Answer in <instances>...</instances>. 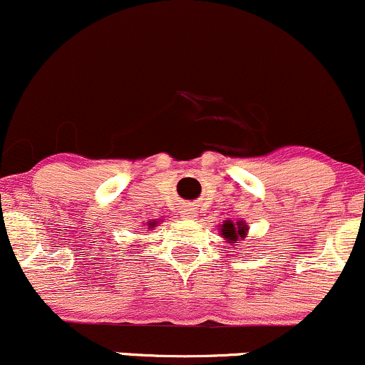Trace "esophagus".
I'll use <instances>...</instances> for the list:
<instances>
[{
  "mask_svg": "<svg viewBox=\"0 0 365 365\" xmlns=\"http://www.w3.org/2000/svg\"><path fill=\"white\" fill-rule=\"evenodd\" d=\"M182 217L183 218H195L197 217V210L192 208V206H185V208L182 210Z\"/></svg>",
  "mask_w": 365,
  "mask_h": 365,
  "instance_id": "1",
  "label": "esophagus"
}]
</instances>
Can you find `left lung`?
<instances>
[{"label":"left lung","mask_w":365,"mask_h":365,"mask_svg":"<svg viewBox=\"0 0 365 365\" xmlns=\"http://www.w3.org/2000/svg\"><path fill=\"white\" fill-rule=\"evenodd\" d=\"M248 227H247V222L243 220H225L224 224L220 225V236L224 237L227 243H240L241 240L247 237Z\"/></svg>","instance_id":"1"}]
</instances>
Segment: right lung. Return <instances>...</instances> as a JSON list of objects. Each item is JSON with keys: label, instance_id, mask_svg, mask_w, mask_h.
Wrapping results in <instances>:
<instances>
[{"label": "right lung", "instance_id": "1", "mask_svg": "<svg viewBox=\"0 0 365 365\" xmlns=\"http://www.w3.org/2000/svg\"><path fill=\"white\" fill-rule=\"evenodd\" d=\"M155 225H157V220H150L147 224V229H153V227H155Z\"/></svg>", "mask_w": 365, "mask_h": 365}]
</instances>
